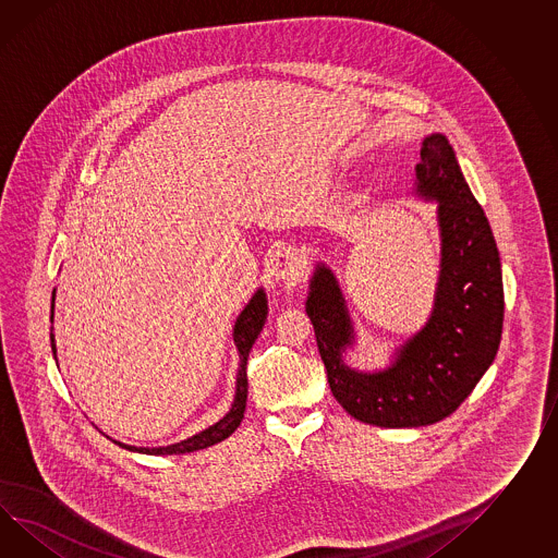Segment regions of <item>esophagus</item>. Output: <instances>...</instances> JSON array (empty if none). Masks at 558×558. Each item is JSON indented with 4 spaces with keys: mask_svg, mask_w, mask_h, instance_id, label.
I'll return each instance as SVG.
<instances>
[{
    "mask_svg": "<svg viewBox=\"0 0 558 558\" xmlns=\"http://www.w3.org/2000/svg\"><path fill=\"white\" fill-rule=\"evenodd\" d=\"M270 274L276 282L288 286L299 284L306 274V258L296 247L280 245L278 250H274L270 258Z\"/></svg>",
    "mask_w": 558,
    "mask_h": 558,
    "instance_id": "34e87169",
    "label": "esophagus"
}]
</instances>
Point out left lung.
Listing matches in <instances>:
<instances>
[{
  "mask_svg": "<svg viewBox=\"0 0 558 558\" xmlns=\"http://www.w3.org/2000/svg\"><path fill=\"white\" fill-rule=\"evenodd\" d=\"M417 193L439 202L441 276L429 323L375 375L342 365L353 328L332 272L318 266L306 300L318 353L335 399L359 422L420 427L460 408L488 371L502 339L500 254L488 218L463 179L444 135L427 136Z\"/></svg>",
  "mask_w": 558,
  "mask_h": 558,
  "instance_id": "left-lung-1",
  "label": "left lung"
}]
</instances>
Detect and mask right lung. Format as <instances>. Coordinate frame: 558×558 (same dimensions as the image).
Returning a JSON list of instances; mask_svg holds the SVG:
<instances>
[{"mask_svg":"<svg viewBox=\"0 0 558 558\" xmlns=\"http://www.w3.org/2000/svg\"><path fill=\"white\" fill-rule=\"evenodd\" d=\"M52 311H54V294H52ZM266 314H268V304H266V296L264 292L258 290L256 296L250 300V304L245 306L244 313L238 316V323L233 327V340L235 347L240 351V373H238V389H235V399L231 405L230 413L221 420V422L211 425L209 429H205L202 434L193 435L190 439L175 444V446H167V448H133V446H123L124 449L131 451H141V453H150V456H173V453H190L195 449L209 448L214 444L223 441L226 437H230L240 422L244 420L245 399H247V356L252 351V344L258 339L259 330L266 323ZM54 316V314H52ZM50 316V318H52ZM52 340V353L56 354L54 335H50Z\"/></svg>","mask_w":558,"mask_h":558,"instance_id":"right-lung-1","label":"right lung"}]
</instances>
